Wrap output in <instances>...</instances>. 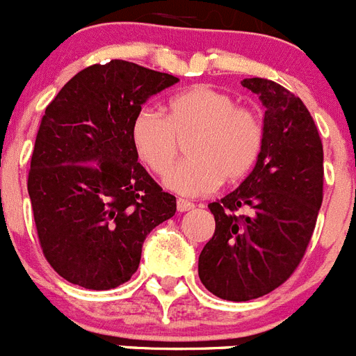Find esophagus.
Instances as JSON below:
<instances>
[{"instance_id":"34e87169","label":"esophagus","mask_w":356,"mask_h":356,"mask_svg":"<svg viewBox=\"0 0 356 356\" xmlns=\"http://www.w3.org/2000/svg\"><path fill=\"white\" fill-rule=\"evenodd\" d=\"M194 209V203H191V201L187 200H176V210L178 212H188V210H193Z\"/></svg>"}]
</instances>
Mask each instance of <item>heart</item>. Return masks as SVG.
<instances>
[{
	"label": "heart",
	"instance_id": "1",
	"mask_svg": "<svg viewBox=\"0 0 356 356\" xmlns=\"http://www.w3.org/2000/svg\"><path fill=\"white\" fill-rule=\"evenodd\" d=\"M135 153L155 175H167L188 142L191 156L165 178L171 191L201 196L251 175L266 146V124L259 110L238 105L235 96L210 85H194L169 97L168 115L143 106L131 119Z\"/></svg>",
	"mask_w": 356,
	"mask_h": 356
}]
</instances>
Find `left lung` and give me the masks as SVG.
Instances as JSON below:
<instances>
[{
	"label": "left lung",
	"mask_w": 356,
	"mask_h": 356,
	"mask_svg": "<svg viewBox=\"0 0 356 356\" xmlns=\"http://www.w3.org/2000/svg\"><path fill=\"white\" fill-rule=\"evenodd\" d=\"M242 87L266 106V146L234 193L210 203L213 237L197 262L201 284L228 301H250L287 282L303 260L323 203V143L300 97L266 78Z\"/></svg>",
	"instance_id": "1"
}]
</instances>
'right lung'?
I'll return each mask as SVG.
<instances>
[{
    "label": "right lung",
    "instance_id": "1",
    "mask_svg": "<svg viewBox=\"0 0 356 356\" xmlns=\"http://www.w3.org/2000/svg\"><path fill=\"white\" fill-rule=\"evenodd\" d=\"M178 78L134 62L94 64L46 106L28 172L40 248L69 284L108 291L134 276L144 238L176 212L137 162L131 119Z\"/></svg>",
    "mask_w": 356,
    "mask_h": 356
}]
</instances>
